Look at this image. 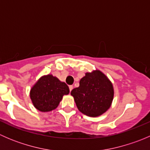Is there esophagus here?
<instances>
[{"label": "esophagus", "mask_w": 150, "mask_h": 150, "mask_svg": "<svg viewBox=\"0 0 150 150\" xmlns=\"http://www.w3.org/2000/svg\"><path fill=\"white\" fill-rule=\"evenodd\" d=\"M69 91L71 92V91H72V89H73V86H69Z\"/></svg>", "instance_id": "34e87169"}]
</instances>
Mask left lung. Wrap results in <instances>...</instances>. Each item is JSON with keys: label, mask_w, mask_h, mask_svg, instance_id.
Listing matches in <instances>:
<instances>
[{"label": "left lung", "mask_w": 150, "mask_h": 150, "mask_svg": "<svg viewBox=\"0 0 150 150\" xmlns=\"http://www.w3.org/2000/svg\"><path fill=\"white\" fill-rule=\"evenodd\" d=\"M77 107L89 117L102 115L111 107L114 88L111 81L99 69L86 72L80 81L79 87L72 89Z\"/></svg>", "instance_id": "left-lung-1"}]
</instances>
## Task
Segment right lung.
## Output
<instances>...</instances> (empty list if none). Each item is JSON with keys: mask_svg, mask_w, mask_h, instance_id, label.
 <instances>
[{"mask_svg": "<svg viewBox=\"0 0 150 150\" xmlns=\"http://www.w3.org/2000/svg\"><path fill=\"white\" fill-rule=\"evenodd\" d=\"M69 93V87L52 75L40 77L30 89V96L33 104L43 112L52 111L59 104L64 95Z\"/></svg>", "mask_w": 150, "mask_h": 150, "instance_id": "add662e5", "label": "right lung"}]
</instances>
